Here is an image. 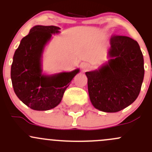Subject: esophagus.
Masks as SVG:
<instances>
[{
    "label": "esophagus",
    "instance_id": "esophagus-1",
    "mask_svg": "<svg viewBox=\"0 0 152 152\" xmlns=\"http://www.w3.org/2000/svg\"><path fill=\"white\" fill-rule=\"evenodd\" d=\"M81 68L82 69L83 71H87V70H88L89 68H90V65H89L88 63L84 62V63H82V65H81Z\"/></svg>",
    "mask_w": 152,
    "mask_h": 152
}]
</instances>
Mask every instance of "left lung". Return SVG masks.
Listing matches in <instances>:
<instances>
[{
	"instance_id": "obj_1",
	"label": "left lung",
	"mask_w": 152,
	"mask_h": 152,
	"mask_svg": "<svg viewBox=\"0 0 152 152\" xmlns=\"http://www.w3.org/2000/svg\"><path fill=\"white\" fill-rule=\"evenodd\" d=\"M108 56L107 63L85 74L92 104L105 113H116L132 104L140 93L143 56L137 41L118 35L112 36Z\"/></svg>"
}]
</instances>
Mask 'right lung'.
<instances>
[{
	"label": "right lung",
	"instance_id": "1",
	"mask_svg": "<svg viewBox=\"0 0 152 152\" xmlns=\"http://www.w3.org/2000/svg\"><path fill=\"white\" fill-rule=\"evenodd\" d=\"M54 26H35L20 41L11 67L14 91L31 109L39 111L54 108L62 101L72 79L79 72H63L53 76L42 74L41 58L52 34L59 33Z\"/></svg>",
	"mask_w": 152,
	"mask_h": 152
}]
</instances>
